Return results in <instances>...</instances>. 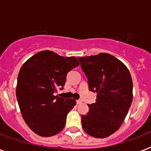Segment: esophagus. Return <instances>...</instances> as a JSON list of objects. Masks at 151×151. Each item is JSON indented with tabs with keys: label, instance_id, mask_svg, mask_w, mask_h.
Wrapping results in <instances>:
<instances>
[{
	"label": "esophagus",
	"instance_id": "esophagus-1",
	"mask_svg": "<svg viewBox=\"0 0 151 151\" xmlns=\"http://www.w3.org/2000/svg\"><path fill=\"white\" fill-rule=\"evenodd\" d=\"M81 102H82L81 100H77V104H78V105H80V104H81Z\"/></svg>",
	"mask_w": 151,
	"mask_h": 151
}]
</instances>
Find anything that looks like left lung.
<instances>
[{
	"instance_id": "left-lung-1",
	"label": "left lung",
	"mask_w": 151,
	"mask_h": 151,
	"mask_svg": "<svg viewBox=\"0 0 151 151\" xmlns=\"http://www.w3.org/2000/svg\"><path fill=\"white\" fill-rule=\"evenodd\" d=\"M88 78L89 90L97 93L95 103L81 116L82 127L88 134L105 138L118 130L133 101V81L122 62L109 53L78 57Z\"/></svg>"
}]
</instances>
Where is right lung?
<instances>
[{"instance_id": "right-lung-1", "label": "right lung", "mask_w": 151, "mask_h": 151, "mask_svg": "<svg viewBox=\"0 0 151 151\" xmlns=\"http://www.w3.org/2000/svg\"><path fill=\"white\" fill-rule=\"evenodd\" d=\"M74 56L63 57L52 51L35 53L18 73L16 97L24 122L41 137H52L65 127L67 115L76 105L73 99L55 95L64 86L67 73L79 66Z\"/></svg>"}]
</instances>
